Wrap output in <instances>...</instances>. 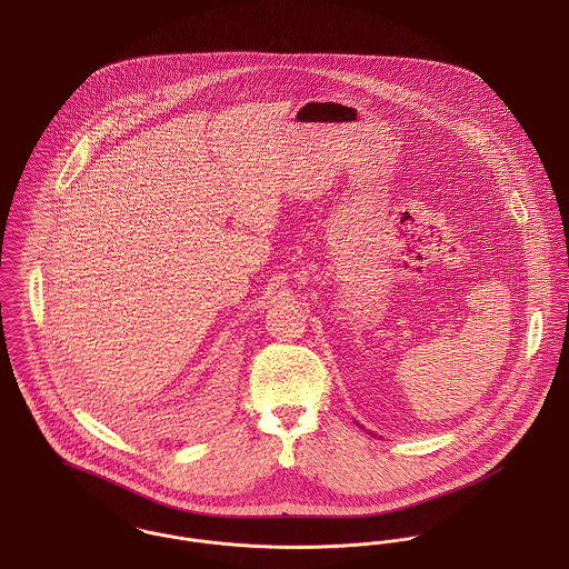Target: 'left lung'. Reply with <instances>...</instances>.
<instances>
[{"label":"left lung","mask_w":569,"mask_h":569,"mask_svg":"<svg viewBox=\"0 0 569 569\" xmlns=\"http://www.w3.org/2000/svg\"><path fill=\"white\" fill-rule=\"evenodd\" d=\"M357 423H359V421H357ZM359 426H361V423H359Z\"/></svg>","instance_id":"8db88e82"}]
</instances>
